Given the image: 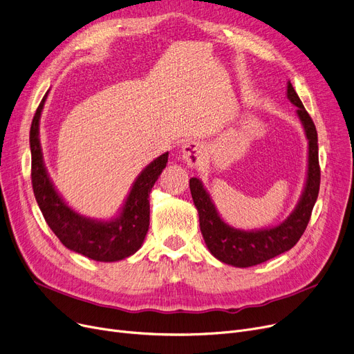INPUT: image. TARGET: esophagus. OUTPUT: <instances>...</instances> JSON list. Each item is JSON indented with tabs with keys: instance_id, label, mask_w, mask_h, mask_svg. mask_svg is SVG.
I'll return each mask as SVG.
<instances>
[{
	"instance_id": "1",
	"label": "esophagus",
	"mask_w": 354,
	"mask_h": 354,
	"mask_svg": "<svg viewBox=\"0 0 354 354\" xmlns=\"http://www.w3.org/2000/svg\"><path fill=\"white\" fill-rule=\"evenodd\" d=\"M182 159L191 167L199 166L202 163V145L195 140H187L180 147Z\"/></svg>"
}]
</instances>
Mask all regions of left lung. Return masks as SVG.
Returning a JSON list of instances; mask_svg holds the SVG:
<instances>
[{
  "label": "left lung",
  "mask_w": 354,
  "mask_h": 354,
  "mask_svg": "<svg viewBox=\"0 0 354 354\" xmlns=\"http://www.w3.org/2000/svg\"><path fill=\"white\" fill-rule=\"evenodd\" d=\"M287 99L297 107L308 140V165L303 194L294 211L281 224L261 230H238L222 219L202 180L191 178L189 188L199 215V228L209 252L221 263L247 268L291 250L304 234L320 189V165L317 130L292 84L287 83Z\"/></svg>",
  "instance_id": "left-lung-1"
}]
</instances>
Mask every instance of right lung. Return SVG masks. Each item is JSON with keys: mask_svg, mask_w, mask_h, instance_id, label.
<instances>
[{"mask_svg": "<svg viewBox=\"0 0 354 354\" xmlns=\"http://www.w3.org/2000/svg\"><path fill=\"white\" fill-rule=\"evenodd\" d=\"M48 91L37 107L30 129L31 182L37 203L50 230L62 244L100 263H115L133 255L143 244L149 230V194L167 163L165 152L149 163L132 185L119 214L109 221L93 219L71 209L48 176L40 145V118Z\"/></svg>", "mask_w": 354, "mask_h": 354, "instance_id": "obj_1", "label": "right lung"}]
</instances>
